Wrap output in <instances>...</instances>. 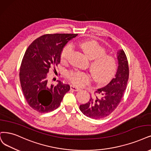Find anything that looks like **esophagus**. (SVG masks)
Here are the masks:
<instances>
[{
    "instance_id": "obj_1",
    "label": "esophagus",
    "mask_w": 151,
    "mask_h": 151,
    "mask_svg": "<svg viewBox=\"0 0 151 151\" xmlns=\"http://www.w3.org/2000/svg\"><path fill=\"white\" fill-rule=\"evenodd\" d=\"M70 88H71V90L75 91H78L80 90V88H77V87L75 86H73V85H71V86H70Z\"/></svg>"
}]
</instances>
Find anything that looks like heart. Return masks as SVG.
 Here are the masks:
<instances>
[{
    "label": "heart",
    "mask_w": 151,
    "mask_h": 151,
    "mask_svg": "<svg viewBox=\"0 0 151 151\" xmlns=\"http://www.w3.org/2000/svg\"><path fill=\"white\" fill-rule=\"evenodd\" d=\"M79 46L87 57L92 60L90 68L96 82L103 84L112 78L118 68L117 61L114 57L106 54V49L94 41L81 42ZM72 52L71 45H66L61 53V61L66 62ZM66 76L71 83L78 87L84 86L91 82L90 75L85 72L72 71L68 73Z\"/></svg>",
    "instance_id": "1"
}]
</instances>
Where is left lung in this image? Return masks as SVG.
Masks as SVG:
<instances>
[{"mask_svg":"<svg viewBox=\"0 0 151 151\" xmlns=\"http://www.w3.org/2000/svg\"><path fill=\"white\" fill-rule=\"evenodd\" d=\"M118 68L114 78L104 88L98 89L87 103L80 106L83 114L99 119L112 113L121 101L129 78V65L123 50L118 53ZM99 94L98 97L96 94Z\"/></svg>","mask_w":151,"mask_h":151,"instance_id":"obj_1","label":"left lung"}]
</instances>
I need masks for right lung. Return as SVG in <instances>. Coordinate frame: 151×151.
<instances>
[{
  "mask_svg": "<svg viewBox=\"0 0 151 151\" xmlns=\"http://www.w3.org/2000/svg\"><path fill=\"white\" fill-rule=\"evenodd\" d=\"M77 34H46L35 39L27 48L22 59L19 78L22 92L27 103L38 113H45L59 107L69 85L58 81L50 85L47 73L60 61L64 46Z\"/></svg>",
  "mask_w": 151,
  "mask_h": 151,
  "instance_id": "1",
  "label": "right lung"
}]
</instances>
